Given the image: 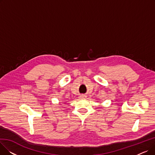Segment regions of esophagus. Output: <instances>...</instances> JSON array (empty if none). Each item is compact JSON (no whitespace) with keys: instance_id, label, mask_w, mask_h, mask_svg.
<instances>
[{"instance_id":"esophagus-1","label":"esophagus","mask_w":155,"mask_h":155,"mask_svg":"<svg viewBox=\"0 0 155 155\" xmlns=\"http://www.w3.org/2000/svg\"><path fill=\"white\" fill-rule=\"evenodd\" d=\"M86 97H87V96H86L85 95H81V96H80V98H82V99H85Z\"/></svg>"}]
</instances>
